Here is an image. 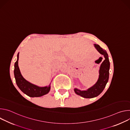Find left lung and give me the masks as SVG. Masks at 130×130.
<instances>
[{"label": "left lung", "mask_w": 130, "mask_h": 130, "mask_svg": "<svg viewBox=\"0 0 130 130\" xmlns=\"http://www.w3.org/2000/svg\"><path fill=\"white\" fill-rule=\"evenodd\" d=\"M94 45L97 50L101 54L103 55L105 60L100 65L99 71V78L97 81L94 85L86 90H81L77 88L74 89V91L76 94L85 98H92L99 96L104 89L109 78L110 63L108 54L106 51L100 47L99 45L97 44H94Z\"/></svg>", "instance_id": "left-lung-1"}]
</instances>
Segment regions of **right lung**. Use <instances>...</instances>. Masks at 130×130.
Wrapping results in <instances>:
<instances>
[{
    "mask_svg": "<svg viewBox=\"0 0 130 130\" xmlns=\"http://www.w3.org/2000/svg\"><path fill=\"white\" fill-rule=\"evenodd\" d=\"M17 61L14 64V77L18 87L24 94L30 97H39L48 94L50 90V84L45 87H40L27 81L22 75L18 67L19 53L17 54Z\"/></svg>",
    "mask_w": 130,
    "mask_h": 130,
    "instance_id": "add662e5",
    "label": "right lung"
}]
</instances>
